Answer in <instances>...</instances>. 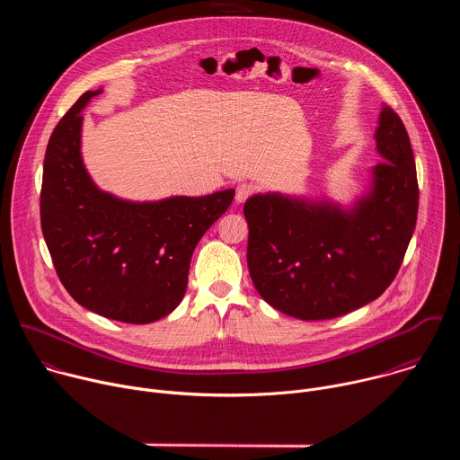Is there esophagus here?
<instances>
[{
	"label": "esophagus",
	"instance_id": "34e87169",
	"mask_svg": "<svg viewBox=\"0 0 460 460\" xmlns=\"http://www.w3.org/2000/svg\"><path fill=\"white\" fill-rule=\"evenodd\" d=\"M252 194V187L247 185V183H242L236 187V194H234V202L236 204H243L249 196Z\"/></svg>",
	"mask_w": 460,
	"mask_h": 460
}]
</instances>
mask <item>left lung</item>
<instances>
[{"label":"left lung","mask_w":460,"mask_h":460,"mask_svg":"<svg viewBox=\"0 0 460 460\" xmlns=\"http://www.w3.org/2000/svg\"><path fill=\"white\" fill-rule=\"evenodd\" d=\"M375 144L382 162L348 206L279 190L247 199L249 275L275 309L300 320L342 316L397 277L417 224L419 185L406 127L387 105Z\"/></svg>","instance_id":"left-lung-1"}]
</instances>
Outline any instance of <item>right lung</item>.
<instances>
[{"mask_svg":"<svg viewBox=\"0 0 460 460\" xmlns=\"http://www.w3.org/2000/svg\"><path fill=\"white\" fill-rule=\"evenodd\" d=\"M87 91L56 125L43 162L41 229L56 273L85 309L149 323L172 313L187 289L190 256L227 211L234 189L135 202L100 189L82 156Z\"/></svg>","mask_w":460,"mask_h":460,"instance_id":"add662e5","label":"right lung"}]
</instances>
